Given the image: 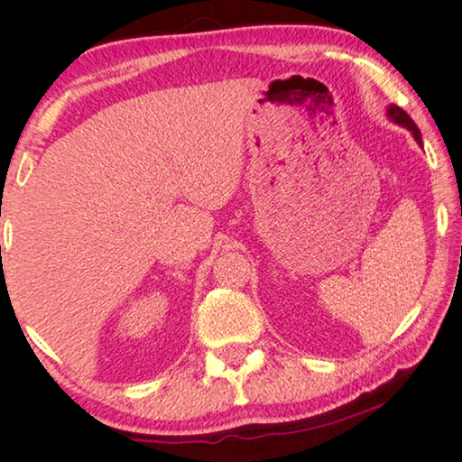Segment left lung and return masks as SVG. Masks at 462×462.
Wrapping results in <instances>:
<instances>
[{"instance_id": "left-lung-1", "label": "left lung", "mask_w": 462, "mask_h": 462, "mask_svg": "<svg viewBox=\"0 0 462 462\" xmlns=\"http://www.w3.org/2000/svg\"><path fill=\"white\" fill-rule=\"evenodd\" d=\"M388 118L392 120V122H396V124H401V126H404V128H409L411 133H412V136H415V141L421 144V130L417 128V124L411 120V116L404 112L402 107H398V106H390L388 107Z\"/></svg>"}]
</instances>
